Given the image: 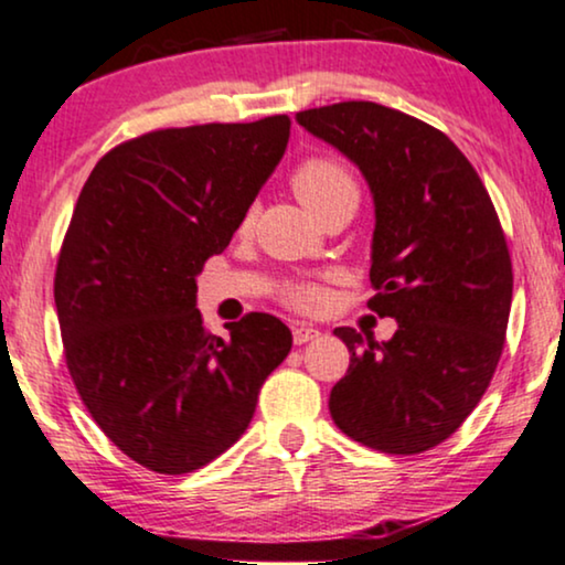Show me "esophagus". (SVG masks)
<instances>
[{
	"label": "esophagus",
	"instance_id": "34e87169",
	"mask_svg": "<svg viewBox=\"0 0 565 565\" xmlns=\"http://www.w3.org/2000/svg\"><path fill=\"white\" fill-rule=\"evenodd\" d=\"M319 334H321L319 329H313V327H306V324L292 327V342H296V345H306V342L317 340Z\"/></svg>",
	"mask_w": 565,
	"mask_h": 565
}]
</instances>
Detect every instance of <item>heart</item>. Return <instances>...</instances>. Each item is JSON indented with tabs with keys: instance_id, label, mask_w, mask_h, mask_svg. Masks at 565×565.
Returning a JSON list of instances; mask_svg holds the SVG:
<instances>
[{
	"instance_id": "heart-1",
	"label": "heart",
	"mask_w": 565,
	"mask_h": 565,
	"mask_svg": "<svg viewBox=\"0 0 565 565\" xmlns=\"http://www.w3.org/2000/svg\"><path fill=\"white\" fill-rule=\"evenodd\" d=\"M290 184L292 192H296L298 200L303 202V207L309 210L313 217H319L329 204L340 202L342 196H358L355 181L348 168L329 158H311L306 160V163H300L296 168V173H292ZM252 223L254 215L248 212V215L241 220V233L252 228ZM285 298H288L290 306H296L300 311H313L321 300H324V290L313 282H300L292 285V288L285 292Z\"/></svg>"
}]
</instances>
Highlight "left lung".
Wrapping results in <instances>:
<instances>
[{
    "label": "left lung",
    "instance_id": "left-lung-1",
    "mask_svg": "<svg viewBox=\"0 0 565 565\" xmlns=\"http://www.w3.org/2000/svg\"><path fill=\"white\" fill-rule=\"evenodd\" d=\"M296 121L358 166L373 196L369 309L397 321L376 342L337 327L350 369L334 426L386 454L434 449L478 407L507 337L511 256L478 171L444 131L371 100Z\"/></svg>",
    "mask_w": 565,
    "mask_h": 565
}]
</instances>
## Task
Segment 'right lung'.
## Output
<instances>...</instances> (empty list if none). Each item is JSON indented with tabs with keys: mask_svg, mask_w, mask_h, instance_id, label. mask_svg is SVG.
Returning <instances> with one entry per match:
<instances>
[{
	"mask_svg": "<svg viewBox=\"0 0 565 565\" xmlns=\"http://www.w3.org/2000/svg\"><path fill=\"white\" fill-rule=\"evenodd\" d=\"M288 137V116L158 129L106 152L79 192L54 280L64 358L93 420L152 472H194L231 449L290 353L269 313L217 337L196 309V275Z\"/></svg>",
	"mask_w": 565,
	"mask_h": 565,
	"instance_id": "1",
	"label": "right lung"
}]
</instances>
